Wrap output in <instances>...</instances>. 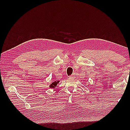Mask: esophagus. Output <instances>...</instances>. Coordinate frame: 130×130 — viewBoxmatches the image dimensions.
<instances>
[{"mask_svg": "<svg viewBox=\"0 0 130 130\" xmlns=\"http://www.w3.org/2000/svg\"><path fill=\"white\" fill-rule=\"evenodd\" d=\"M70 77V78H75V74H73V75H71Z\"/></svg>", "mask_w": 130, "mask_h": 130, "instance_id": "1", "label": "esophagus"}]
</instances>
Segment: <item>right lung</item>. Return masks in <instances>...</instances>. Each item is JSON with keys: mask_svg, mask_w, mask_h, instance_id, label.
<instances>
[{"mask_svg": "<svg viewBox=\"0 0 130 130\" xmlns=\"http://www.w3.org/2000/svg\"><path fill=\"white\" fill-rule=\"evenodd\" d=\"M59 82H60L59 80H58V81H55V82H54L53 83H52L49 85V87L50 88H52H52H56V87L57 86L58 83H59Z\"/></svg>", "mask_w": 130, "mask_h": 130, "instance_id": "1", "label": "right lung"}]
</instances>
